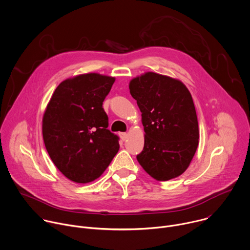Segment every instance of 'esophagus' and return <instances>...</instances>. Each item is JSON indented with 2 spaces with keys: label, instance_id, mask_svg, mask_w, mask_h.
<instances>
[{
  "label": "esophagus",
  "instance_id": "esophagus-1",
  "mask_svg": "<svg viewBox=\"0 0 250 250\" xmlns=\"http://www.w3.org/2000/svg\"><path fill=\"white\" fill-rule=\"evenodd\" d=\"M119 136H120V138H121V140L122 141H125L126 139H127V133H119Z\"/></svg>",
  "mask_w": 250,
  "mask_h": 250
}]
</instances>
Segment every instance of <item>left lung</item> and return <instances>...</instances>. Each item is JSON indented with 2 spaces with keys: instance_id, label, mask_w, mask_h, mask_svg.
Here are the masks:
<instances>
[{
  "instance_id": "8db88e82",
  "label": "left lung",
  "mask_w": 250,
  "mask_h": 250,
  "mask_svg": "<svg viewBox=\"0 0 250 250\" xmlns=\"http://www.w3.org/2000/svg\"><path fill=\"white\" fill-rule=\"evenodd\" d=\"M142 112L145 145L137 159L156 181H168L188 167L198 146V122L191 95L178 79L146 72L129 83Z\"/></svg>"
}]
</instances>
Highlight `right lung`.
Listing matches in <instances>:
<instances>
[{"mask_svg": "<svg viewBox=\"0 0 250 250\" xmlns=\"http://www.w3.org/2000/svg\"><path fill=\"white\" fill-rule=\"evenodd\" d=\"M114 77L80 74L62 81L43 115L47 151L57 168L70 181L86 184L98 179L119 150L103 103Z\"/></svg>", "mask_w": 250, "mask_h": 250, "instance_id": "1", "label": "right lung"}]
</instances>
